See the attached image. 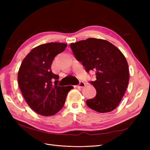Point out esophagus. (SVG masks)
<instances>
[{"instance_id":"esophagus-1","label":"esophagus","mask_w":150,"mask_h":150,"mask_svg":"<svg viewBox=\"0 0 150 150\" xmlns=\"http://www.w3.org/2000/svg\"><path fill=\"white\" fill-rule=\"evenodd\" d=\"M85 83L84 82H82V81H80V82H79V85L77 86V87H79V88H83V87H84L85 86Z\"/></svg>"}]
</instances>
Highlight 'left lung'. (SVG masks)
Returning a JSON list of instances; mask_svg holds the SVG:
<instances>
[{"label": "left lung", "mask_w": 150, "mask_h": 150, "mask_svg": "<svg viewBox=\"0 0 150 150\" xmlns=\"http://www.w3.org/2000/svg\"><path fill=\"white\" fill-rule=\"evenodd\" d=\"M73 55L86 71H95L96 80L90 83L96 89L87 106L99 113H108L119 106L129 82L128 65L122 53L108 41L95 38L70 44Z\"/></svg>", "instance_id": "obj_1"}]
</instances>
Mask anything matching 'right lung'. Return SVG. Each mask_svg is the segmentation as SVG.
<instances>
[{
  "label": "right lung",
  "instance_id": "1",
  "mask_svg": "<svg viewBox=\"0 0 150 150\" xmlns=\"http://www.w3.org/2000/svg\"><path fill=\"white\" fill-rule=\"evenodd\" d=\"M67 44L50 42L31 50L18 72V83L24 99L31 109L43 116L54 115L62 109L72 86H59V75L51 69L53 60Z\"/></svg>",
  "mask_w": 150,
  "mask_h": 150
}]
</instances>
